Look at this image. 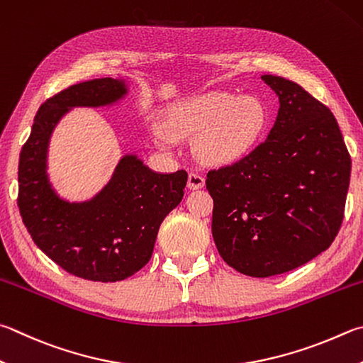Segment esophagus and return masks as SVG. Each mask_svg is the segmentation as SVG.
I'll list each match as a JSON object with an SVG mask.
<instances>
[{
  "label": "esophagus",
  "mask_w": 363,
  "mask_h": 363,
  "mask_svg": "<svg viewBox=\"0 0 363 363\" xmlns=\"http://www.w3.org/2000/svg\"><path fill=\"white\" fill-rule=\"evenodd\" d=\"M204 186V177L199 173H195V171H192V173H189V179H187V187L190 190H196V189H201Z\"/></svg>",
  "instance_id": "34e87169"
}]
</instances>
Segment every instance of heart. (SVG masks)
I'll list each match as a JSON object with an SVG mask.
<instances>
[{
    "mask_svg": "<svg viewBox=\"0 0 363 363\" xmlns=\"http://www.w3.org/2000/svg\"><path fill=\"white\" fill-rule=\"evenodd\" d=\"M267 109L259 98L228 94L203 95L168 111L163 133L169 140L195 135V152L209 163H232L245 159L259 146L267 130ZM157 135L160 146L167 138Z\"/></svg>",
    "mask_w": 363,
    "mask_h": 363,
    "instance_id": "obj_1",
    "label": "heart"
}]
</instances>
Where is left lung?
I'll use <instances>...</instances> for the list:
<instances>
[{
  "label": "left lung",
  "mask_w": 363,
  "mask_h": 363,
  "mask_svg": "<svg viewBox=\"0 0 363 363\" xmlns=\"http://www.w3.org/2000/svg\"><path fill=\"white\" fill-rule=\"evenodd\" d=\"M262 81L279 98L267 140L206 177L216 247L252 278L287 273L330 247L351 177V157L330 109L289 79L265 74Z\"/></svg>",
  "instance_id": "obj_1"
}]
</instances>
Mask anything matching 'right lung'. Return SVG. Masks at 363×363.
<instances>
[{
    "label": "right lung",
    "instance_id": "1",
    "mask_svg": "<svg viewBox=\"0 0 363 363\" xmlns=\"http://www.w3.org/2000/svg\"><path fill=\"white\" fill-rule=\"evenodd\" d=\"M128 94L123 79L71 85L41 104L18 160L22 220L35 245L65 272L96 282L130 278L152 257L160 223L181 203L187 173H155L123 155L109 182L87 201H68L48 174L50 136L72 108L109 106Z\"/></svg>",
    "mask_w": 363,
    "mask_h": 363
}]
</instances>
